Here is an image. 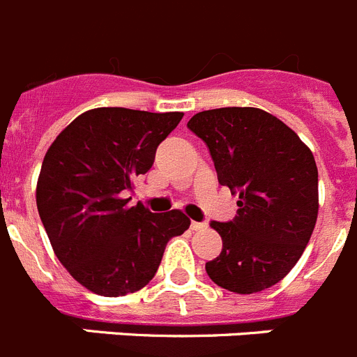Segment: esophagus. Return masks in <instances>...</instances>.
Listing matches in <instances>:
<instances>
[{"mask_svg": "<svg viewBox=\"0 0 357 357\" xmlns=\"http://www.w3.org/2000/svg\"><path fill=\"white\" fill-rule=\"evenodd\" d=\"M201 228H204V222H197V221L190 222V230L197 231V230H201Z\"/></svg>", "mask_w": 357, "mask_h": 357, "instance_id": "34e87169", "label": "esophagus"}]
</instances>
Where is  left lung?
<instances>
[{"mask_svg": "<svg viewBox=\"0 0 357 357\" xmlns=\"http://www.w3.org/2000/svg\"><path fill=\"white\" fill-rule=\"evenodd\" d=\"M187 127L208 145L217 179L237 194V215L212 221L222 252L206 273L222 289L252 294L275 286L302 257L318 217L311 149L259 107L201 111Z\"/></svg>", "mask_w": 357, "mask_h": 357, "instance_id": "8db88e82", "label": "left lung"}]
</instances>
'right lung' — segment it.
Returning <instances> with one entry per match:
<instances>
[{"label":"right lung","instance_id":"obj_1","mask_svg":"<svg viewBox=\"0 0 357 357\" xmlns=\"http://www.w3.org/2000/svg\"><path fill=\"white\" fill-rule=\"evenodd\" d=\"M183 113L97 107L79 114L50 145L37 179L39 217L61 264L100 296L142 289L170 238L188 230L181 210L153 213L123 197L145 174Z\"/></svg>","mask_w":357,"mask_h":357}]
</instances>
